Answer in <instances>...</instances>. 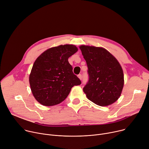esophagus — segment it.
<instances>
[{
	"label": "esophagus",
	"mask_w": 149,
	"mask_h": 149,
	"mask_svg": "<svg viewBox=\"0 0 149 149\" xmlns=\"http://www.w3.org/2000/svg\"><path fill=\"white\" fill-rule=\"evenodd\" d=\"M78 77L80 79H82V75H81V74H78Z\"/></svg>",
	"instance_id": "34e87169"
}]
</instances>
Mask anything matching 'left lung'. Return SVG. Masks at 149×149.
<instances>
[{
  "label": "left lung",
  "instance_id": "8db88e82",
  "mask_svg": "<svg viewBox=\"0 0 149 149\" xmlns=\"http://www.w3.org/2000/svg\"><path fill=\"white\" fill-rule=\"evenodd\" d=\"M79 49L88 67L89 79L83 88L87 97L101 106L113 103L120 97L124 83L119 62L104 48L81 46Z\"/></svg>",
  "mask_w": 149,
  "mask_h": 149
}]
</instances>
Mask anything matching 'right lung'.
Wrapping results in <instances>:
<instances>
[{"label": "right lung", "instance_id": "add662e5", "mask_svg": "<svg viewBox=\"0 0 149 149\" xmlns=\"http://www.w3.org/2000/svg\"><path fill=\"white\" fill-rule=\"evenodd\" d=\"M77 50L74 45H60L47 49L37 58L29 81L33 96L40 104L47 106L59 104L72 87L81 83L68 62Z\"/></svg>", "mask_w": 149, "mask_h": 149}]
</instances>
